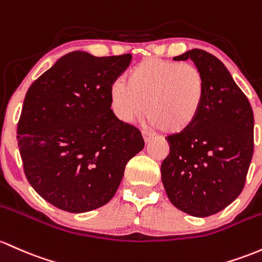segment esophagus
<instances>
[{
    "label": "esophagus",
    "instance_id": "34e87169",
    "mask_svg": "<svg viewBox=\"0 0 262 262\" xmlns=\"http://www.w3.org/2000/svg\"><path fill=\"white\" fill-rule=\"evenodd\" d=\"M142 134H143V139H144L145 143H149L154 138L153 134H151L150 132H148V130H143Z\"/></svg>",
    "mask_w": 262,
    "mask_h": 262
}]
</instances>
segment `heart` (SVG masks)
<instances>
[{
	"label": "heart",
	"instance_id": "b5f03b06",
	"mask_svg": "<svg viewBox=\"0 0 262 262\" xmlns=\"http://www.w3.org/2000/svg\"><path fill=\"white\" fill-rule=\"evenodd\" d=\"M205 98V79L196 66L146 58L109 87V103L120 122L145 114L165 134H182L196 122Z\"/></svg>",
	"mask_w": 262,
	"mask_h": 262
}]
</instances>
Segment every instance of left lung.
<instances>
[{"label": "left lung", "instance_id": "left-lung-1", "mask_svg": "<svg viewBox=\"0 0 262 262\" xmlns=\"http://www.w3.org/2000/svg\"><path fill=\"white\" fill-rule=\"evenodd\" d=\"M191 59L205 79V98L195 124L166 137L170 153L162 163V182L175 208L206 217L230 205L243 191L254 154V113L224 63L203 50Z\"/></svg>", "mask_w": 262, "mask_h": 262}]
</instances>
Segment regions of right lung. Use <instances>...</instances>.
Here are the masks:
<instances>
[{"label": "right lung", "instance_id": "add662e5", "mask_svg": "<svg viewBox=\"0 0 262 262\" xmlns=\"http://www.w3.org/2000/svg\"><path fill=\"white\" fill-rule=\"evenodd\" d=\"M130 61V54L71 52L26 93L17 126L26 178L61 210L78 214L105 205L126 163L144 148L140 132L120 122L109 103V87Z\"/></svg>", "mask_w": 262, "mask_h": 262}]
</instances>
